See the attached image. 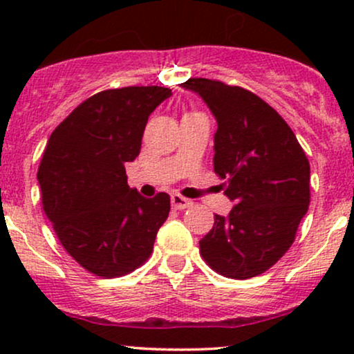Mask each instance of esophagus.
Returning a JSON list of instances; mask_svg holds the SVG:
<instances>
[{
  "label": "esophagus",
  "instance_id": "34e87169",
  "mask_svg": "<svg viewBox=\"0 0 354 354\" xmlns=\"http://www.w3.org/2000/svg\"><path fill=\"white\" fill-rule=\"evenodd\" d=\"M193 205L188 198H183L181 194H171V206L174 209H186Z\"/></svg>",
  "mask_w": 354,
  "mask_h": 354
}]
</instances>
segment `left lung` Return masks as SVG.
Instances as JSON below:
<instances>
[{"mask_svg":"<svg viewBox=\"0 0 354 354\" xmlns=\"http://www.w3.org/2000/svg\"><path fill=\"white\" fill-rule=\"evenodd\" d=\"M180 86L196 93L216 120L214 173L233 201L228 216H214L200 253L226 278L265 273L293 245L310 206L306 154L286 121L248 89L206 78Z\"/></svg>","mask_w":354,"mask_h":354,"instance_id":"left-lung-1","label":"left lung"}]
</instances>
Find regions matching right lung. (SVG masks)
<instances>
[{"mask_svg":"<svg viewBox=\"0 0 354 354\" xmlns=\"http://www.w3.org/2000/svg\"><path fill=\"white\" fill-rule=\"evenodd\" d=\"M171 89H106L80 104L48 140L38 183L61 245L84 270L115 278L143 265L169 214V196L129 188L148 118Z\"/></svg>","mask_w":354,"mask_h":354,"instance_id":"right-lung-1","label":"right lung"}]
</instances>
